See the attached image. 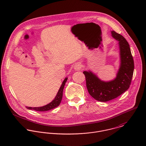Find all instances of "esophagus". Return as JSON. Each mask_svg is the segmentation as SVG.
I'll list each match as a JSON object with an SVG mask.
<instances>
[{"label": "esophagus", "mask_w": 146, "mask_h": 146, "mask_svg": "<svg viewBox=\"0 0 146 146\" xmlns=\"http://www.w3.org/2000/svg\"><path fill=\"white\" fill-rule=\"evenodd\" d=\"M82 66L81 64L80 63V62H78V63H77V64L74 65V68L75 70H80V69L82 68Z\"/></svg>", "instance_id": "esophagus-1"}]
</instances>
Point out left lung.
<instances>
[{
  "label": "left lung",
  "instance_id": "obj_1",
  "mask_svg": "<svg viewBox=\"0 0 146 146\" xmlns=\"http://www.w3.org/2000/svg\"><path fill=\"white\" fill-rule=\"evenodd\" d=\"M112 36L118 41L120 66L115 80L104 82L91 71H84L86 87L90 95L95 100L106 102L115 99L130 87L133 76L134 64L129 44L125 38L115 31Z\"/></svg>",
  "mask_w": 146,
  "mask_h": 146
}]
</instances>
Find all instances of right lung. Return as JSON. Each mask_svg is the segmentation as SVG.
<instances>
[{"label": "right lung", "instance_id": "1", "mask_svg": "<svg viewBox=\"0 0 146 146\" xmlns=\"http://www.w3.org/2000/svg\"><path fill=\"white\" fill-rule=\"evenodd\" d=\"M68 80V78H65V80H64V81L62 83V85L61 86V87L58 90V92L56 96V97L55 98L54 100H53L51 103H50L49 104L43 106V107H27V108L29 110H33L36 111H47L49 110H51L52 109H54L57 107H58L60 104V103H61L62 98V92H63V90L65 86V84L66 82Z\"/></svg>", "mask_w": 146, "mask_h": 146}]
</instances>
